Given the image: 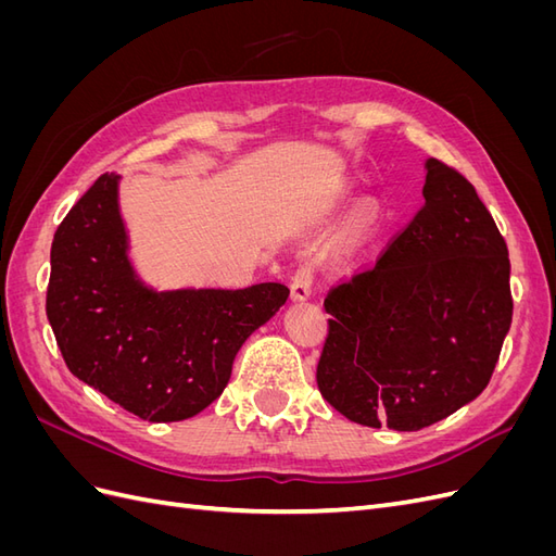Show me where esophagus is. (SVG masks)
Listing matches in <instances>:
<instances>
[{"instance_id":"34e87169","label":"esophagus","mask_w":556,"mask_h":556,"mask_svg":"<svg viewBox=\"0 0 556 556\" xmlns=\"http://www.w3.org/2000/svg\"><path fill=\"white\" fill-rule=\"evenodd\" d=\"M313 274L315 271H313L311 264H304V266L296 268V274L292 276V285H290L294 301H306L311 296V292H313Z\"/></svg>"}]
</instances>
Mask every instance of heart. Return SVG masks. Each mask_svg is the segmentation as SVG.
Returning a JSON list of instances; mask_svg holds the SVG:
<instances>
[{"instance_id": "obj_1", "label": "heart", "mask_w": 556, "mask_h": 556, "mask_svg": "<svg viewBox=\"0 0 556 556\" xmlns=\"http://www.w3.org/2000/svg\"><path fill=\"white\" fill-rule=\"evenodd\" d=\"M371 225H374V213L368 211V208H362V211L357 213V229H359V231H366Z\"/></svg>"}]
</instances>
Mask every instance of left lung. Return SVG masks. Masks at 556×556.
<instances>
[{
    "instance_id": "8db88e82",
    "label": "left lung",
    "mask_w": 556,
    "mask_h": 556,
    "mask_svg": "<svg viewBox=\"0 0 556 556\" xmlns=\"http://www.w3.org/2000/svg\"><path fill=\"white\" fill-rule=\"evenodd\" d=\"M425 206L325 299L317 387L364 427L417 431L490 382L513 323L508 245L473 185L427 160Z\"/></svg>"
}]
</instances>
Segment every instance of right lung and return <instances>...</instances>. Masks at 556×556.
Masks as SVG:
<instances>
[{
  "label": "right lung",
  "mask_w": 556,
  "mask_h": 556,
  "mask_svg": "<svg viewBox=\"0 0 556 556\" xmlns=\"http://www.w3.org/2000/svg\"><path fill=\"white\" fill-rule=\"evenodd\" d=\"M117 185L99 176L58 227L46 315L78 380L148 422H180L223 394L237 352L290 290L148 288L127 255Z\"/></svg>",
  "instance_id": "obj_1"
}]
</instances>
